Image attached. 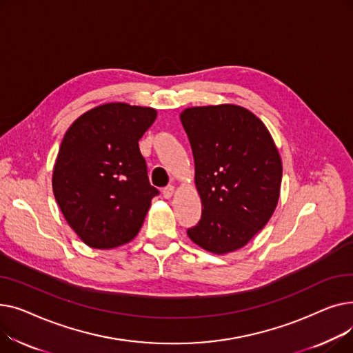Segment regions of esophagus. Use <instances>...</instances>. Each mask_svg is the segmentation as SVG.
Returning a JSON list of instances; mask_svg holds the SVG:
<instances>
[{"label":"esophagus","mask_w":353,"mask_h":353,"mask_svg":"<svg viewBox=\"0 0 353 353\" xmlns=\"http://www.w3.org/2000/svg\"><path fill=\"white\" fill-rule=\"evenodd\" d=\"M174 192H176L174 186H167V188L163 190V196H164L165 199H172V197L174 196Z\"/></svg>","instance_id":"34e87169"}]
</instances>
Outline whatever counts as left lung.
Instances as JSON below:
<instances>
[{"mask_svg": "<svg viewBox=\"0 0 353 353\" xmlns=\"http://www.w3.org/2000/svg\"><path fill=\"white\" fill-rule=\"evenodd\" d=\"M201 219L192 242L214 254L246 246L270 220L281 196L282 159L263 121L236 104L184 108Z\"/></svg>", "mask_w": 353, "mask_h": 353, "instance_id": "8db88e82", "label": "left lung"}]
</instances>
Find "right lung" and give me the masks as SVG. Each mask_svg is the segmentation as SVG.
Listing matches in <instances>:
<instances>
[{
	"instance_id": "right-lung-1",
	"label": "right lung",
	"mask_w": 353,
	"mask_h": 353,
	"mask_svg": "<svg viewBox=\"0 0 353 353\" xmlns=\"http://www.w3.org/2000/svg\"><path fill=\"white\" fill-rule=\"evenodd\" d=\"M157 117L152 107L105 103L85 111L64 134L52 169V192L83 242L108 250L137 236L159 194L139 140Z\"/></svg>"
}]
</instances>
